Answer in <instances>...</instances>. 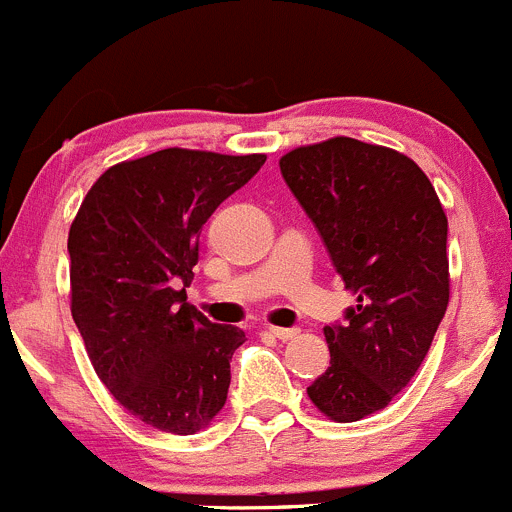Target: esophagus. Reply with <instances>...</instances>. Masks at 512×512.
<instances>
[{"label": "esophagus", "instance_id": "34e87169", "mask_svg": "<svg viewBox=\"0 0 512 512\" xmlns=\"http://www.w3.org/2000/svg\"><path fill=\"white\" fill-rule=\"evenodd\" d=\"M269 332L274 334L276 339H281V342H289V339H294L296 334H299V329H289V326H269Z\"/></svg>", "mask_w": 512, "mask_h": 512}]
</instances>
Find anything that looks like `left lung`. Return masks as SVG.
I'll return each mask as SVG.
<instances>
[{"label":"left lung","instance_id":"left-lung-1","mask_svg":"<svg viewBox=\"0 0 512 512\" xmlns=\"http://www.w3.org/2000/svg\"><path fill=\"white\" fill-rule=\"evenodd\" d=\"M286 186L357 296L324 326L332 362L306 394L334 422L374 415L410 384L450 301L447 216L407 155L354 138L304 145L279 160Z\"/></svg>","mask_w":512,"mask_h":512}]
</instances>
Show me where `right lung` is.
<instances>
[{
	"mask_svg": "<svg viewBox=\"0 0 512 512\" xmlns=\"http://www.w3.org/2000/svg\"><path fill=\"white\" fill-rule=\"evenodd\" d=\"M266 155L165 148L107 168L70 226L72 319L120 405L170 435H196L223 410L246 334L186 301L198 236Z\"/></svg>",
	"mask_w": 512,
	"mask_h": 512,
	"instance_id": "add662e5",
	"label": "right lung"
}]
</instances>
